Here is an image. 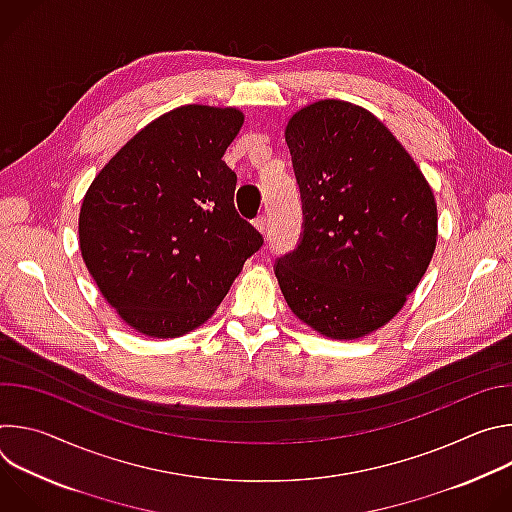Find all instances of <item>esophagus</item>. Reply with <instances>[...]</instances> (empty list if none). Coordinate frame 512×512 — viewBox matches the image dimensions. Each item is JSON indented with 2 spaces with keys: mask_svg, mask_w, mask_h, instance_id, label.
<instances>
[{
  "mask_svg": "<svg viewBox=\"0 0 512 512\" xmlns=\"http://www.w3.org/2000/svg\"><path fill=\"white\" fill-rule=\"evenodd\" d=\"M253 227L259 231V233H265L267 231V216H263V214H259L255 221H253Z\"/></svg>",
  "mask_w": 512,
  "mask_h": 512,
  "instance_id": "34e87169",
  "label": "esophagus"
}]
</instances>
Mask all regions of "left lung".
I'll list each match as a JSON object with an SVG mask.
<instances>
[{"label": "left lung", "mask_w": 512, "mask_h": 512, "mask_svg": "<svg viewBox=\"0 0 512 512\" xmlns=\"http://www.w3.org/2000/svg\"><path fill=\"white\" fill-rule=\"evenodd\" d=\"M304 223L275 261L283 298L324 336L354 340L387 324L421 281L437 206L417 164L367 109L324 99L285 127Z\"/></svg>", "instance_id": "left-lung-1"}]
</instances>
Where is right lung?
Segmentation results:
<instances>
[{
	"mask_svg": "<svg viewBox=\"0 0 512 512\" xmlns=\"http://www.w3.org/2000/svg\"><path fill=\"white\" fill-rule=\"evenodd\" d=\"M237 109L178 107L109 160L79 218L81 253L103 298L137 332L182 336L229 294L263 235L235 208L223 162Z\"/></svg>",
	"mask_w": 512,
	"mask_h": 512,
	"instance_id": "1",
	"label": "right lung"
}]
</instances>
